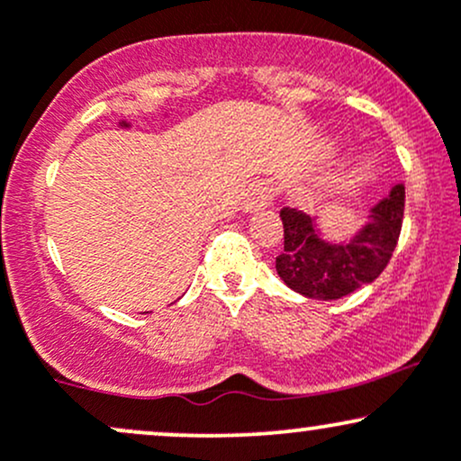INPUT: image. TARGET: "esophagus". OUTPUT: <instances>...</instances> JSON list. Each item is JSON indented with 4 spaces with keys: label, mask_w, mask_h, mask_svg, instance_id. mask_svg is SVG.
Masks as SVG:
<instances>
[{
    "label": "esophagus",
    "mask_w": 461,
    "mask_h": 461,
    "mask_svg": "<svg viewBox=\"0 0 461 461\" xmlns=\"http://www.w3.org/2000/svg\"><path fill=\"white\" fill-rule=\"evenodd\" d=\"M273 197H275V188L271 182H256L247 190L245 205H242V208H245L247 212H256V210L267 208V205L273 201Z\"/></svg>",
    "instance_id": "34e87169"
}]
</instances>
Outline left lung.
<instances>
[{
	"label": "left lung",
	"instance_id": "obj_1",
	"mask_svg": "<svg viewBox=\"0 0 461 461\" xmlns=\"http://www.w3.org/2000/svg\"><path fill=\"white\" fill-rule=\"evenodd\" d=\"M405 188L396 184L385 199L370 210V221L353 240L327 242L314 221L301 210L284 208V249L275 268L288 288L310 299L333 301L356 293L384 273L399 242L403 225Z\"/></svg>",
	"mask_w": 461,
	"mask_h": 461
}]
</instances>
